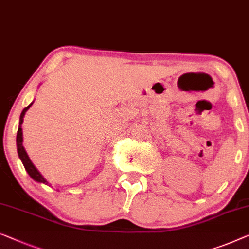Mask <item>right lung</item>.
<instances>
[{
    "label": "right lung",
    "instance_id": "1",
    "mask_svg": "<svg viewBox=\"0 0 249 249\" xmlns=\"http://www.w3.org/2000/svg\"><path fill=\"white\" fill-rule=\"evenodd\" d=\"M31 102L30 104L27 107H24L22 112H21V116H20V121H19V129H18V133H17V149H18V155H19V158L22 161L24 168H26V171L29 175H30V178L34 179V181L38 182V183H42V184H46V185H49V183L47 179L42 176V174L40 172L38 171L37 167L35 166L34 163H32L30 158H29L28 154L26 149H24L23 147V132H22V128H21V124H23V118H24V114H26L27 111L29 110V107L32 106ZM59 191V190H58Z\"/></svg>",
    "mask_w": 249,
    "mask_h": 249
}]
</instances>
